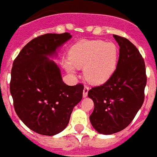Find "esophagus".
Here are the masks:
<instances>
[{
	"label": "esophagus",
	"instance_id": "esophagus-1",
	"mask_svg": "<svg viewBox=\"0 0 157 157\" xmlns=\"http://www.w3.org/2000/svg\"><path fill=\"white\" fill-rule=\"evenodd\" d=\"M90 90V87L88 85H85L84 87V90H83V97L84 98H86L88 96V92Z\"/></svg>",
	"mask_w": 157,
	"mask_h": 157
}]
</instances>
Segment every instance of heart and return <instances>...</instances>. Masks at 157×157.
Listing matches in <instances>:
<instances>
[{"label": "heart", "instance_id": "heart-1", "mask_svg": "<svg viewBox=\"0 0 157 157\" xmlns=\"http://www.w3.org/2000/svg\"><path fill=\"white\" fill-rule=\"evenodd\" d=\"M118 50L112 42L83 40L72 46L64 67L71 74L75 67H84V75L89 82L100 85L114 73L118 61Z\"/></svg>", "mask_w": 157, "mask_h": 157}]
</instances>
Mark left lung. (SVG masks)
I'll return each mask as SVG.
<instances>
[{"mask_svg": "<svg viewBox=\"0 0 157 157\" xmlns=\"http://www.w3.org/2000/svg\"><path fill=\"white\" fill-rule=\"evenodd\" d=\"M113 36L119 46L115 71L106 82L88 92L94 103L90 123L103 135L121 132L132 123L144 103L147 84L144 60L138 49L126 38Z\"/></svg>", "mask_w": 157, "mask_h": 157, "instance_id": "1", "label": "left lung"}]
</instances>
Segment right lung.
<instances>
[{"label": "right lung", "mask_w": 157, "mask_h": 157, "mask_svg": "<svg viewBox=\"0 0 157 157\" xmlns=\"http://www.w3.org/2000/svg\"><path fill=\"white\" fill-rule=\"evenodd\" d=\"M72 38L69 33L46 34L26 44L13 61L10 84L16 114L24 124L43 136H55L69 123L82 99L84 85H66L49 57Z\"/></svg>", "instance_id": "right-lung-1"}]
</instances>
